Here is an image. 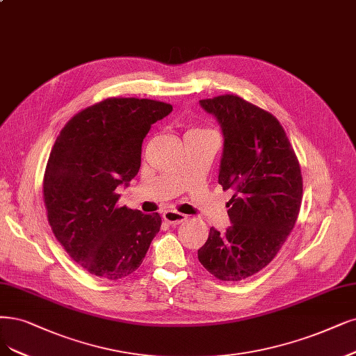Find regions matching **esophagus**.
<instances>
[{
  "label": "esophagus",
  "instance_id": "1",
  "mask_svg": "<svg viewBox=\"0 0 356 356\" xmlns=\"http://www.w3.org/2000/svg\"><path fill=\"white\" fill-rule=\"evenodd\" d=\"M163 218L168 222V225H180V222L186 220V216L179 211H173V209H168V211L163 214Z\"/></svg>",
  "mask_w": 356,
  "mask_h": 356
}]
</instances>
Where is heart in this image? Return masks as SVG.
Masks as SVG:
<instances>
[{
  "mask_svg": "<svg viewBox=\"0 0 356 356\" xmlns=\"http://www.w3.org/2000/svg\"><path fill=\"white\" fill-rule=\"evenodd\" d=\"M195 130H196V129H195Z\"/></svg>",
  "mask_w": 356,
  "mask_h": 356,
  "instance_id": "obj_1",
  "label": "heart"
}]
</instances>
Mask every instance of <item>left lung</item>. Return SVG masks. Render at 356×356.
<instances>
[{"label": "left lung", "instance_id": "left-lung-1", "mask_svg": "<svg viewBox=\"0 0 356 356\" xmlns=\"http://www.w3.org/2000/svg\"><path fill=\"white\" fill-rule=\"evenodd\" d=\"M221 127L225 148L218 183L234 193L232 226L209 229L198 251L201 264L222 282H241L261 271L291 234L302 202L296 154L277 118L236 95L201 99Z\"/></svg>", "mask_w": 356, "mask_h": 356}]
</instances>
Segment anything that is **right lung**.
I'll return each instance as SVG.
<instances>
[{
    "instance_id": "1",
    "label": "right lung",
    "mask_w": 356,
    "mask_h": 356,
    "mask_svg": "<svg viewBox=\"0 0 356 356\" xmlns=\"http://www.w3.org/2000/svg\"><path fill=\"white\" fill-rule=\"evenodd\" d=\"M173 110L139 98H107L72 117L51 149L44 202L57 241L90 274L118 280L139 268L161 217L118 207L117 188L140 167L143 138Z\"/></svg>"
}]
</instances>
